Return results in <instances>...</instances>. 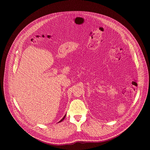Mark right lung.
Masks as SVG:
<instances>
[{"mask_svg": "<svg viewBox=\"0 0 150 150\" xmlns=\"http://www.w3.org/2000/svg\"><path fill=\"white\" fill-rule=\"evenodd\" d=\"M65 116H66V115H64V117H63V118H62V119H61V120H60V121H59V122H61V121H63V120H64V118H65Z\"/></svg>", "mask_w": 150, "mask_h": 150, "instance_id": "right-lung-1", "label": "right lung"}]
</instances>
